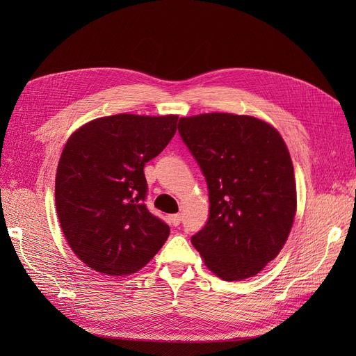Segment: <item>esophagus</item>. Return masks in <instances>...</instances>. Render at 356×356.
Wrapping results in <instances>:
<instances>
[{"instance_id":"obj_1","label":"esophagus","mask_w":356,"mask_h":356,"mask_svg":"<svg viewBox=\"0 0 356 356\" xmlns=\"http://www.w3.org/2000/svg\"><path fill=\"white\" fill-rule=\"evenodd\" d=\"M170 219H172V223L175 227H177V225H180V222H181V215L180 213H176V215H172L170 216Z\"/></svg>"}]
</instances>
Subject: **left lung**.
<instances>
[{
  "label": "left lung",
  "instance_id": "left-lung-1",
  "mask_svg": "<svg viewBox=\"0 0 356 356\" xmlns=\"http://www.w3.org/2000/svg\"><path fill=\"white\" fill-rule=\"evenodd\" d=\"M179 133L207 179L209 218L193 247L218 277L263 270L284 247L296 215L289 149L270 124L212 112L180 118Z\"/></svg>",
  "mask_w": 356,
  "mask_h": 356
}]
</instances>
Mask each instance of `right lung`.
<instances>
[{
    "instance_id": "1",
    "label": "right lung",
    "mask_w": 356,
    "mask_h": 356,
    "mask_svg": "<svg viewBox=\"0 0 356 356\" xmlns=\"http://www.w3.org/2000/svg\"><path fill=\"white\" fill-rule=\"evenodd\" d=\"M177 115L120 114L70 136L56 173V211L72 251L92 270H141L170 234L145 207L144 165L173 138Z\"/></svg>"
}]
</instances>
